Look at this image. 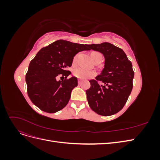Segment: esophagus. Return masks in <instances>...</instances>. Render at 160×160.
<instances>
[{"instance_id":"1","label":"esophagus","mask_w":160,"mask_h":160,"mask_svg":"<svg viewBox=\"0 0 160 160\" xmlns=\"http://www.w3.org/2000/svg\"><path fill=\"white\" fill-rule=\"evenodd\" d=\"M78 83H79V84H81V79H79V80H78Z\"/></svg>"}]
</instances>
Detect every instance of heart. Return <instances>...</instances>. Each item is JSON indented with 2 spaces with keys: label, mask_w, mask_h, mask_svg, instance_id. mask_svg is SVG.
Here are the masks:
<instances>
[{
  "label": "heart",
  "mask_w": 160,
  "mask_h": 160,
  "mask_svg": "<svg viewBox=\"0 0 160 160\" xmlns=\"http://www.w3.org/2000/svg\"><path fill=\"white\" fill-rule=\"evenodd\" d=\"M101 55L99 52H92L91 56L92 59H94L95 58H96L98 56ZM77 58V55L75 57L74 59V62L76 61ZM74 75L77 77H78L79 79H88V78H91V77L94 76V72H92L91 71L87 70L84 68H82V67H79V68H77L74 71Z\"/></svg>",
  "instance_id": "b5f03b06"
}]
</instances>
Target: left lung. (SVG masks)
<instances>
[{
    "mask_svg": "<svg viewBox=\"0 0 160 160\" xmlns=\"http://www.w3.org/2000/svg\"><path fill=\"white\" fill-rule=\"evenodd\" d=\"M88 47L89 50L100 52L105 57L103 69L96 80L89 81L91 88L86 90L88 103L99 115H112L123 108L132 92L134 77L132 62L122 49L109 42ZM98 80L104 85H99Z\"/></svg>",
    "mask_w": 160,
    "mask_h": 160,
    "instance_id": "1",
    "label": "left lung"
}]
</instances>
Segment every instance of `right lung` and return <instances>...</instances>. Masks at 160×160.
I'll return each instance as SVG.
<instances>
[{
  "mask_svg": "<svg viewBox=\"0 0 160 160\" xmlns=\"http://www.w3.org/2000/svg\"><path fill=\"white\" fill-rule=\"evenodd\" d=\"M89 50L88 45L58 40L38 51L26 75L27 93L33 104L51 113L63 109L77 86V77L67 79L71 72L66 69L72 65L77 53ZM60 74L66 79L58 81Z\"/></svg>",
  "mask_w": 160,
  "mask_h": 160,
  "instance_id": "obj_1",
  "label": "right lung"
}]
</instances>
